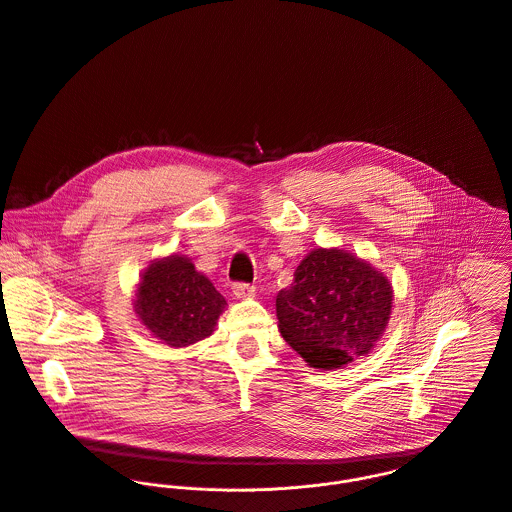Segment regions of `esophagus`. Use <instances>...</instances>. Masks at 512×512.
I'll list each match as a JSON object with an SVG mask.
<instances>
[{
    "mask_svg": "<svg viewBox=\"0 0 512 512\" xmlns=\"http://www.w3.org/2000/svg\"><path fill=\"white\" fill-rule=\"evenodd\" d=\"M233 295H235L237 299L253 297V295H255V287H253V285H247V283H235V285H233Z\"/></svg>",
    "mask_w": 512,
    "mask_h": 512,
    "instance_id": "obj_1",
    "label": "esophagus"
}]
</instances>
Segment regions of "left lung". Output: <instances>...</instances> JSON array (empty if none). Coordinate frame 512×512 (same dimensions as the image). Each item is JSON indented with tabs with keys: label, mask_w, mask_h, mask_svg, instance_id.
<instances>
[{
	"label": "left lung",
	"mask_w": 512,
	"mask_h": 512,
	"mask_svg": "<svg viewBox=\"0 0 512 512\" xmlns=\"http://www.w3.org/2000/svg\"><path fill=\"white\" fill-rule=\"evenodd\" d=\"M394 291L368 261L344 249H314L277 295L281 336L308 366L334 370L382 338Z\"/></svg>",
	"instance_id": "8db88e82"
}]
</instances>
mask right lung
I'll return each mask as SVG.
<instances>
[{"label": "right lung", "mask_w": 512, "mask_h": 512, "mask_svg": "<svg viewBox=\"0 0 512 512\" xmlns=\"http://www.w3.org/2000/svg\"><path fill=\"white\" fill-rule=\"evenodd\" d=\"M225 305V299L188 257L170 255L144 271L134 310L158 340L182 348L207 338Z\"/></svg>", "instance_id": "right-lung-1"}]
</instances>
